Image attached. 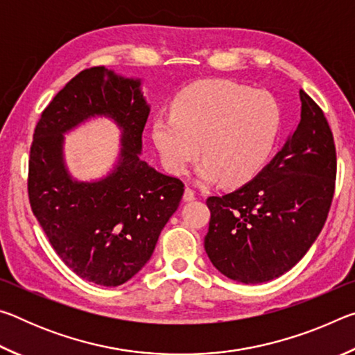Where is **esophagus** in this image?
Wrapping results in <instances>:
<instances>
[{
    "label": "esophagus",
    "instance_id": "esophagus-1",
    "mask_svg": "<svg viewBox=\"0 0 355 355\" xmlns=\"http://www.w3.org/2000/svg\"><path fill=\"white\" fill-rule=\"evenodd\" d=\"M196 199V192L191 188H184V194H183V200L184 202H192Z\"/></svg>",
    "mask_w": 355,
    "mask_h": 355
}]
</instances>
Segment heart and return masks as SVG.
Returning <instances> with one entry per match:
<instances>
[{"instance_id":"obj_1","label":"heart","mask_w":355,"mask_h":355,"mask_svg":"<svg viewBox=\"0 0 355 355\" xmlns=\"http://www.w3.org/2000/svg\"><path fill=\"white\" fill-rule=\"evenodd\" d=\"M280 110L271 94L228 80L196 83L172 103V116L153 120L152 139L167 171L184 175L202 158L200 183L243 186L271 155Z\"/></svg>"}]
</instances>
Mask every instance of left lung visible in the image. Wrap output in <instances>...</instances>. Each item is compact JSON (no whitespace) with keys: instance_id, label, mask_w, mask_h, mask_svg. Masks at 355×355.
Instances as JSON below:
<instances>
[{"instance_id":"1","label":"left lung","mask_w":355,"mask_h":355,"mask_svg":"<svg viewBox=\"0 0 355 355\" xmlns=\"http://www.w3.org/2000/svg\"><path fill=\"white\" fill-rule=\"evenodd\" d=\"M299 97L297 127L269 164L239 189L207 200V255L239 284H264L290 271L327 219L336 175L334 136L321 107L304 91Z\"/></svg>"}]
</instances>
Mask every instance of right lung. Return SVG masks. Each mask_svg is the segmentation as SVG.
Wrapping results in <instances>:
<instances>
[{"label": "right lung", "mask_w": 355, "mask_h": 355, "mask_svg": "<svg viewBox=\"0 0 355 355\" xmlns=\"http://www.w3.org/2000/svg\"><path fill=\"white\" fill-rule=\"evenodd\" d=\"M150 105L141 78L92 67L70 80L42 112L29 155L33 213L59 258L81 279L119 286L146 266L177 211L184 186L141 159ZM97 116L121 130V150L101 179L78 180L63 136Z\"/></svg>", "instance_id": "add662e5"}]
</instances>
